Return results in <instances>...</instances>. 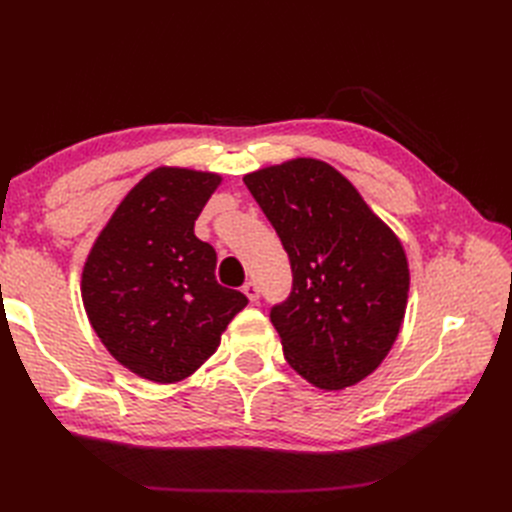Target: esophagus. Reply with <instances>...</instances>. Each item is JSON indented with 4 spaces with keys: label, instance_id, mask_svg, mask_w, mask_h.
<instances>
[{
    "label": "esophagus",
    "instance_id": "1",
    "mask_svg": "<svg viewBox=\"0 0 512 512\" xmlns=\"http://www.w3.org/2000/svg\"><path fill=\"white\" fill-rule=\"evenodd\" d=\"M243 292H245V297L247 299H250L252 303H256L258 301V297H260V290H258V284L256 282H245L243 284Z\"/></svg>",
    "mask_w": 512,
    "mask_h": 512
}]
</instances>
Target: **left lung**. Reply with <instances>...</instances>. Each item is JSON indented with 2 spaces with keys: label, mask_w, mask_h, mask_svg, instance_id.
I'll use <instances>...</instances> for the list:
<instances>
[{
  "label": "left lung",
  "mask_w": 512,
  "mask_h": 512,
  "mask_svg": "<svg viewBox=\"0 0 512 512\" xmlns=\"http://www.w3.org/2000/svg\"><path fill=\"white\" fill-rule=\"evenodd\" d=\"M290 258L271 307L288 365L318 389L369 376L404 322L410 271L395 232L333 166L297 158L243 177Z\"/></svg>",
  "instance_id": "8db88e82"
}]
</instances>
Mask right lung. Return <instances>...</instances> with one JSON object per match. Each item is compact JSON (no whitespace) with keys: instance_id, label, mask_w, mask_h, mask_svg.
I'll return each mask as SVG.
<instances>
[{"instance_id":"1","label":"right lung","mask_w":512,"mask_h":512,"mask_svg":"<svg viewBox=\"0 0 512 512\" xmlns=\"http://www.w3.org/2000/svg\"><path fill=\"white\" fill-rule=\"evenodd\" d=\"M222 181L190 168H156L108 220L83 269V305L115 359L151 382L188 378L218 350L247 305L215 280V250L194 222Z\"/></svg>"}]
</instances>
